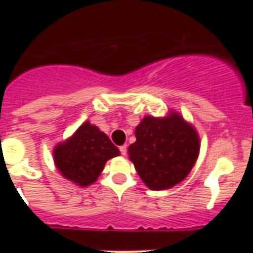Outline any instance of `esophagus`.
Here are the masks:
<instances>
[{
    "instance_id": "esophagus-1",
    "label": "esophagus",
    "mask_w": 253,
    "mask_h": 253,
    "mask_svg": "<svg viewBox=\"0 0 253 253\" xmlns=\"http://www.w3.org/2000/svg\"><path fill=\"white\" fill-rule=\"evenodd\" d=\"M120 153H122L123 156H125V154H126V144H124V146L120 147Z\"/></svg>"
}]
</instances>
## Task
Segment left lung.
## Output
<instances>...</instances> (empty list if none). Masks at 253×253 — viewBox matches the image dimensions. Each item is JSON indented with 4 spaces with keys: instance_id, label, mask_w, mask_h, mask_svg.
I'll return each instance as SVG.
<instances>
[{
    "instance_id": "left-lung-1",
    "label": "left lung",
    "mask_w": 253,
    "mask_h": 253,
    "mask_svg": "<svg viewBox=\"0 0 253 253\" xmlns=\"http://www.w3.org/2000/svg\"><path fill=\"white\" fill-rule=\"evenodd\" d=\"M135 138L128 148L129 160L151 190L171 189L184 181L200 152L196 129L175 110L162 118L144 116Z\"/></svg>"
}]
</instances>
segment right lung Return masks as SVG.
Wrapping results in <instances>:
<instances>
[{"mask_svg": "<svg viewBox=\"0 0 253 253\" xmlns=\"http://www.w3.org/2000/svg\"><path fill=\"white\" fill-rule=\"evenodd\" d=\"M120 151L104 131L90 122L53 149V160L60 175L77 186L86 187L101 175L105 163L119 156Z\"/></svg>", "mask_w": 253, "mask_h": 253, "instance_id": "right-lung-1", "label": "right lung"}]
</instances>
